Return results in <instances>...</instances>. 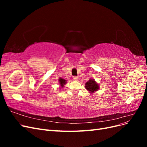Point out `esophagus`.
Returning <instances> with one entry per match:
<instances>
[{
    "mask_svg": "<svg viewBox=\"0 0 147 147\" xmlns=\"http://www.w3.org/2000/svg\"><path fill=\"white\" fill-rule=\"evenodd\" d=\"M73 79L75 81H78V77H74Z\"/></svg>",
    "mask_w": 147,
    "mask_h": 147,
    "instance_id": "34e87169",
    "label": "esophagus"
}]
</instances>
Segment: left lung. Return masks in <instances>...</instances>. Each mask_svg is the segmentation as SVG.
Listing matches in <instances>:
<instances>
[{
  "label": "left lung",
  "mask_w": 147,
  "mask_h": 147,
  "mask_svg": "<svg viewBox=\"0 0 147 147\" xmlns=\"http://www.w3.org/2000/svg\"><path fill=\"white\" fill-rule=\"evenodd\" d=\"M85 88L91 93H94V92L98 91L99 89V84H97L94 79L90 78V80L85 83Z\"/></svg>",
  "instance_id": "1"
}]
</instances>
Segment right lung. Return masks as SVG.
Wrapping results in <instances>:
<instances>
[{"mask_svg":"<svg viewBox=\"0 0 147 147\" xmlns=\"http://www.w3.org/2000/svg\"><path fill=\"white\" fill-rule=\"evenodd\" d=\"M59 84H60L61 87V88H63L64 86L65 85V83H66L67 82H66L65 80H64V79H63V78H59Z\"/></svg>","mask_w":147,"mask_h":147,"instance_id":"1","label":"right lung"}]
</instances>
